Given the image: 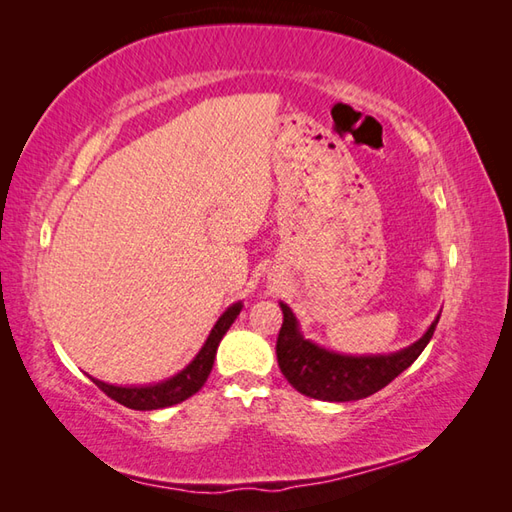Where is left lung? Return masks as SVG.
Wrapping results in <instances>:
<instances>
[{
    "instance_id": "1",
    "label": "left lung",
    "mask_w": 512,
    "mask_h": 512,
    "mask_svg": "<svg viewBox=\"0 0 512 512\" xmlns=\"http://www.w3.org/2000/svg\"><path fill=\"white\" fill-rule=\"evenodd\" d=\"M279 306L284 312V323H281L277 336V363L281 374L303 396L328 402L361 400L387 387L422 354L440 321L438 314L429 330L400 352L350 356L325 350V347L303 339L295 314L286 303H279Z\"/></svg>"
}]
</instances>
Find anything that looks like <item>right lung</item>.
<instances>
[{"instance_id": "right-lung-1", "label": "right lung", "mask_w": 512, "mask_h": 512, "mask_svg": "<svg viewBox=\"0 0 512 512\" xmlns=\"http://www.w3.org/2000/svg\"><path fill=\"white\" fill-rule=\"evenodd\" d=\"M239 310H242V303L239 301L233 303V306H228L226 312L213 325L209 339L204 341L198 356H195L193 361L182 369V372L162 380V383L143 385V387H118V385L103 383V380H96V378H92V383L101 391H105L112 400L121 402V405L136 411H151V409H165L171 405H178V402L191 398L195 391H200L202 385L206 383V378H209L213 369L217 345H220L222 336L237 319Z\"/></svg>"}]
</instances>
